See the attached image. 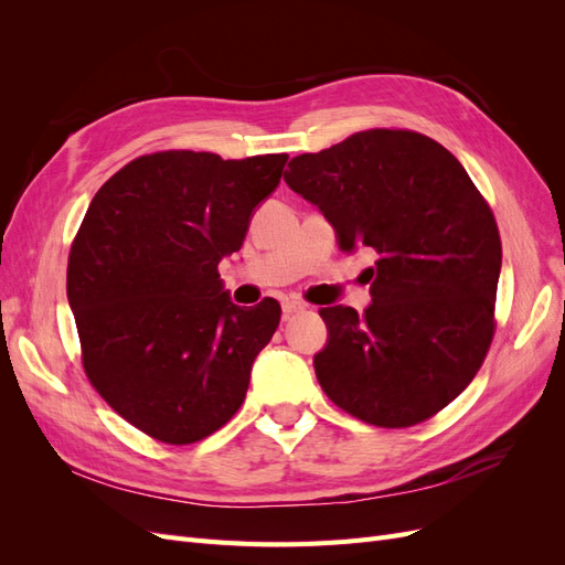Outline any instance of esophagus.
I'll return each mask as SVG.
<instances>
[{
	"label": "esophagus",
	"mask_w": 565,
	"mask_h": 565,
	"mask_svg": "<svg viewBox=\"0 0 565 565\" xmlns=\"http://www.w3.org/2000/svg\"><path fill=\"white\" fill-rule=\"evenodd\" d=\"M299 311H303V303H301V301H295V299H282V316H285V318L295 316V313H299Z\"/></svg>",
	"instance_id": "esophagus-1"
}]
</instances>
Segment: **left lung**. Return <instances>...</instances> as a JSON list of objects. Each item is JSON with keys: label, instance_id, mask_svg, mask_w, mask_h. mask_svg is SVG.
Instances as JSON below:
<instances>
[{"label": "left lung", "instance_id": "1", "mask_svg": "<svg viewBox=\"0 0 565 565\" xmlns=\"http://www.w3.org/2000/svg\"><path fill=\"white\" fill-rule=\"evenodd\" d=\"M285 181L332 221L341 252L377 256L363 316L320 309L322 391L382 429L431 419L471 384L498 324L502 241L490 204L450 150L409 129L303 152Z\"/></svg>", "mask_w": 565, "mask_h": 565}]
</instances>
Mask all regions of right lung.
I'll return each instance as SVG.
<instances>
[{"label": "right lung", "instance_id": "1", "mask_svg": "<svg viewBox=\"0 0 565 565\" xmlns=\"http://www.w3.org/2000/svg\"><path fill=\"white\" fill-rule=\"evenodd\" d=\"M287 158L152 152L100 185L82 218L67 256L82 365L98 396L150 438L198 443L245 401L280 303L235 306L218 262L241 249Z\"/></svg>", "mask_w": 565, "mask_h": 565}]
</instances>
